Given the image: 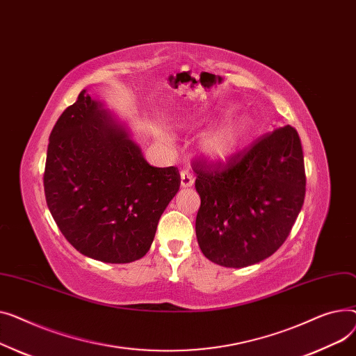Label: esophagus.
<instances>
[{
  "label": "esophagus",
  "mask_w": 356,
  "mask_h": 356,
  "mask_svg": "<svg viewBox=\"0 0 356 356\" xmlns=\"http://www.w3.org/2000/svg\"><path fill=\"white\" fill-rule=\"evenodd\" d=\"M194 175L190 170H182L181 171V185L182 186H193L194 185Z\"/></svg>",
  "instance_id": "obj_1"
}]
</instances>
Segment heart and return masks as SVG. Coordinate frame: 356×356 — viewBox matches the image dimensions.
<instances>
[{
	"mask_svg": "<svg viewBox=\"0 0 356 356\" xmlns=\"http://www.w3.org/2000/svg\"><path fill=\"white\" fill-rule=\"evenodd\" d=\"M247 118L237 116L228 119L202 138L201 148L208 156L214 159H225L238 148L247 134Z\"/></svg>",
	"mask_w": 356,
	"mask_h": 356,
	"instance_id": "obj_1",
	"label": "heart"
}]
</instances>
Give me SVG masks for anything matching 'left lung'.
I'll return each mask as SVG.
<instances>
[{"label": "left lung", "mask_w": 356, "mask_h": 356, "mask_svg": "<svg viewBox=\"0 0 356 356\" xmlns=\"http://www.w3.org/2000/svg\"><path fill=\"white\" fill-rule=\"evenodd\" d=\"M201 205L195 232L204 256L224 267L270 257L289 237L305 201L299 134L290 124L259 138L225 162H193Z\"/></svg>", "instance_id": "8db88e82"}]
</instances>
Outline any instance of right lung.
I'll use <instances>...</instances> for the list:
<instances>
[{
    "label": "right lung",
    "mask_w": 356,
    "mask_h": 356,
    "mask_svg": "<svg viewBox=\"0 0 356 356\" xmlns=\"http://www.w3.org/2000/svg\"><path fill=\"white\" fill-rule=\"evenodd\" d=\"M43 182L66 240L81 254L120 264L148 253L181 177L175 166L146 162L124 129L81 90L50 134Z\"/></svg>",
    "instance_id": "1"
}]
</instances>
